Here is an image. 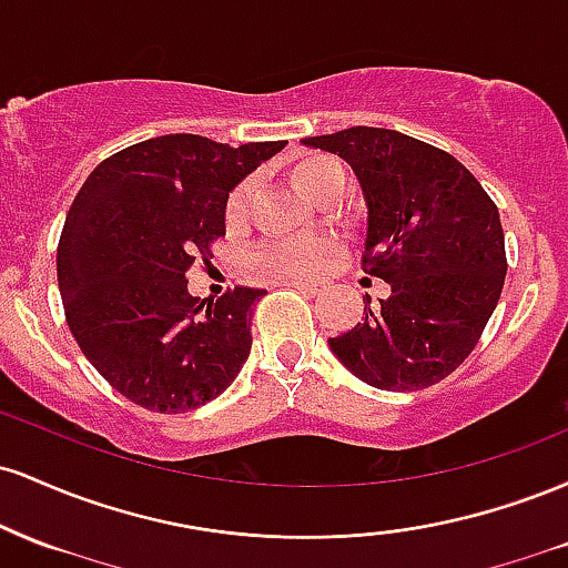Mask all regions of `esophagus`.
<instances>
[{
  "label": "esophagus",
  "mask_w": 568,
  "mask_h": 568,
  "mask_svg": "<svg viewBox=\"0 0 568 568\" xmlns=\"http://www.w3.org/2000/svg\"><path fill=\"white\" fill-rule=\"evenodd\" d=\"M285 285H291V288L306 293V296H321V293H323V288L317 283H302V280H288Z\"/></svg>",
  "instance_id": "1"
}]
</instances>
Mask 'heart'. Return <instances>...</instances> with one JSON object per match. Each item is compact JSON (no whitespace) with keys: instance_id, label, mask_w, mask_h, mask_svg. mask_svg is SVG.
<instances>
[{"instance_id":"b5f03b06","label":"heart","mask_w":568,"mask_h":568,"mask_svg":"<svg viewBox=\"0 0 568 568\" xmlns=\"http://www.w3.org/2000/svg\"><path fill=\"white\" fill-rule=\"evenodd\" d=\"M291 181L298 192L312 200H321L323 194L344 186V171L334 158L325 154H312V158L298 160L291 168ZM253 197V181L240 184L226 200V221L240 224L247 216ZM336 243L331 237H302L272 243L256 253V264L277 277H310L321 272L325 262L334 256Z\"/></svg>"}]
</instances>
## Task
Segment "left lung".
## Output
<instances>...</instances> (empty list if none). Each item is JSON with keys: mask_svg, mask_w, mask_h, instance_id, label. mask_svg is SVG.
<instances>
[{"mask_svg": "<svg viewBox=\"0 0 568 568\" xmlns=\"http://www.w3.org/2000/svg\"><path fill=\"white\" fill-rule=\"evenodd\" d=\"M338 154L366 200V272L389 283L347 334L328 338L371 387L414 393L470 355L507 275L499 211L478 179L443 149L397 130L347 128L302 141Z\"/></svg>", "mask_w": 568, "mask_h": 568, "instance_id": "obj_1", "label": "left lung"}]
</instances>
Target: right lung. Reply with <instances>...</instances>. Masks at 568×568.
Instances as JSON below:
<instances>
[{"instance_id":"right-lung-1","label":"right lung","mask_w":568,"mask_h":568,"mask_svg":"<svg viewBox=\"0 0 568 568\" xmlns=\"http://www.w3.org/2000/svg\"><path fill=\"white\" fill-rule=\"evenodd\" d=\"M285 141L149 139L103 160L58 243L67 323L93 368L135 406L184 414L224 393L251 355L262 288L192 296L189 270L226 234V200Z\"/></svg>"}]
</instances>
